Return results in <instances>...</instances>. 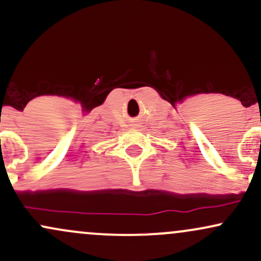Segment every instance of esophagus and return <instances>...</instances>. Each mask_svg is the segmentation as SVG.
Returning <instances> with one entry per match:
<instances>
[{
	"label": "esophagus",
	"instance_id": "obj_1",
	"mask_svg": "<svg viewBox=\"0 0 261 261\" xmlns=\"http://www.w3.org/2000/svg\"><path fill=\"white\" fill-rule=\"evenodd\" d=\"M135 126H136V127H137V126H139V125H137V124H135Z\"/></svg>",
	"mask_w": 261,
	"mask_h": 261
}]
</instances>
